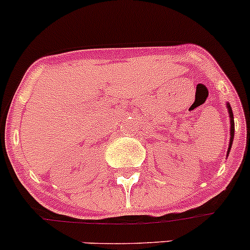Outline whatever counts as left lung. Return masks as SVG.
<instances>
[{
    "mask_svg": "<svg viewBox=\"0 0 250 250\" xmlns=\"http://www.w3.org/2000/svg\"><path fill=\"white\" fill-rule=\"evenodd\" d=\"M227 110H229V125H231V129H229V151H227V154H229V150H231L232 147V143H233V137H234V121H233V112H232V108H231V105H229V103H227Z\"/></svg>",
    "mask_w": 250,
    "mask_h": 250,
    "instance_id": "left-lung-1",
    "label": "left lung"
}]
</instances>
